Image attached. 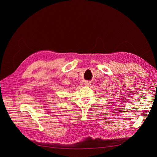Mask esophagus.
Listing matches in <instances>:
<instances>
[{"label":"esophagus","mask_w":157,"mask_h":157,"mask_svg":"<svg viewBox=\"0 0 157 157\" xmlns=\"http://www.w3.org/2000/svg\"><path fill=\"white\" fill-rule=\"evenodd\" d=\"M84 85H85V86H90V85H91V82H90V81H86L84 82Z\"/></svg>","instance_id":"esophagus-1"}]
</instances>
